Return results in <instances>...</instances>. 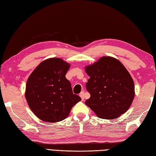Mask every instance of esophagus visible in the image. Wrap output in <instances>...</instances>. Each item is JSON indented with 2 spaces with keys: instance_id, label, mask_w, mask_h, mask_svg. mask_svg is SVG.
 I'll return each mask as SVG.
<instances>
[{
  "instance_id": "esophagus-1",
  "label": "esophagus",
  "mask_w": 156,
  "mask_h": 156,
  "mask_svg": "<svg viewBox=\"0 0 156 156\" xmlns=\"http://www.w3.org/2000/svg\"><path fill=\"white\" fill-rule=\"evenodd\" d=\"M84 91H82L81 93L80 94V98H81L82 100H84Z\"/></svg>"
}]
</instances>
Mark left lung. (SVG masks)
Returning <instances> with one entry per match:
<instances>
[{
    "label": "left lung",
    "instance_id": "1",
    "mask_svg": "<svg viewBox=\"0 0 156 156\" xmlns=\"http://www.w3.org/2000/svg\"><path fill=\"white\" fill-rule=\"evenodd\" d=\"M85 71L90 77L86 89L91 95L85 104L98 117L115 119L129 109L135 96L134 83L119 60L103 56Z\"/></svg>",
    "mask_w": 156,
    "mask_h": 156
}]
</instances>
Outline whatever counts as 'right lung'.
Instances as JSON below:
<instances>
[{
  "mask_svg": "<svg viewBox=\"0 0 156 156\" xmlns=\"http://www.w3.org/2000/svg\"><path fill=\"white\" fill-rule=\"evenodd\" d=\"M69 67L63 60L52 58L42 62L28 78L25 98L39 119L47 122L64 120L81 100L73 94L70 82L65 78Z\"/></svg>",
  "mask_w": 156,
  "mask_h": 156,
  "instance_id": "right-lung-1",
  "label": "right lung"
}]
</instances>
